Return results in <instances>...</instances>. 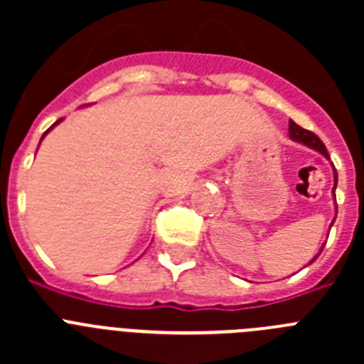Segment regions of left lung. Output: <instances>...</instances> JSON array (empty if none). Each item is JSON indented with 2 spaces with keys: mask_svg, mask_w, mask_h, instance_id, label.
I'll return each mask as SVG.
<instances>
[{
  "mask_svg": "<svg viewBox=\"0 0 364 364\" xmlns=\"http://www.w3.org/2000/svg\"><path fill=\"white\" fill-rule=\"evenodd\" d=\"M290 138L294 140V142L304 144V146L311 147V149H315L317 153H321L323 156H326V159H328V151H326V147H324V144L319 140V136H315L311 131L302 129L301 125H297L295 122H290ZM336 188H337V173L333 171V191H332L333 197H336ZM336 210H337V208H336ZM336 215H337V211H336ZM333 220H336V218H333ZM333 220H332V224H333ZM332 224H330V228H332ZM324 244H326V242H324ZM324 244H323V247H324ZM323 247H321V252H323ZM321 252L310 260V264L314 262L315 259H317V257L321 255Z\"/></svg>",
  "mask_w": 364,
  "mask_h": 364,
  "instance_id": "8db88e82",
  "label": "left lung"
}]
</instances>
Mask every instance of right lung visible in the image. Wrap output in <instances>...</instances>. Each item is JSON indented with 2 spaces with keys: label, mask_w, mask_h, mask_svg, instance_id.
<instances>
[{
  "label": "right lung",
  "mask_w": 364,
  "mask_h": 364,
  "mask_svg": "<svg viewBox=\"0 0 364 364\" xmlns=\"http://www.w3.org/2000/svg\"><path fill=\"white\" fill-rule=\"evenodd\" d=\"M60 122H62V118H60V120H58V122H54V124H53V125H50V127H49V129H47V131H45V133H43V136H41V140H43V138H45V134H47V133H49V131H50V129H54V125H58V124H60ZM41 140H40V142H41Z\"/></svg>",
  "instance_id": "1"
}]
</instances>
